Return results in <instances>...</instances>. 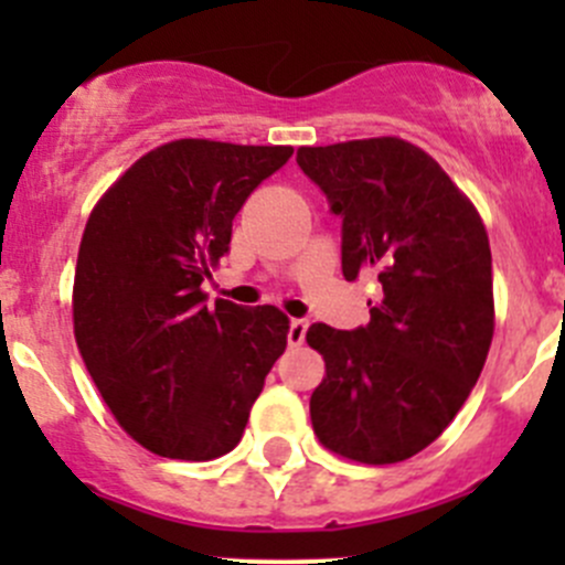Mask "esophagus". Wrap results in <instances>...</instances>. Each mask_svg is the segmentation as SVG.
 Instances as JSON below:
<instances>
[{
    "instance_id": "obj_1",
    "label": "esophagus",
    "mask_w": 565,
    "mask_h": 565,
    "mask_svg": "<svg viewBox=\"0 0 565 565\" xmlns=\"http://www.w3.org/2000/svg\"><path fill=\"white\" fill-rule=\"evenodd\" d=\"M306 330H309V322H306V319H292V322H289V333H287L289 344H292V347L303 344Z\"/></svg>"
}]
</instances>
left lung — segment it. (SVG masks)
Wrapping results in <instances>:
<instances>
[{"label":"left lung","mask_w":565,"mask_h":565,"mask_svg":"<svg viewBox=\"0 0 565 565\" xmlns=\"http://www.w3.org/2000/svg\"><path fill=\"white\" fill-rule=\"evenodd\" d=\"M298 167L341 215L347 281L369 273L383 287L366 328L306 333L324 361L311 424L339 457L404 461L446 431L487 363V226L440 163L398 136L300 147Z\"/></svg>","instance_id":"1"}]
</instances>
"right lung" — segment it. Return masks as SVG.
<instances>
[{
    "instance_id": "right-lung-1",
    "label": "right lung",
    "mask_w": 565,
    "mask_h": 565,
    "mask_svg": "<svg viewBox=\"0 0 565 565\" xmlns=\"http://www.w3.org/2000/svg\"><path fill=\"white\" fill-rule=\"evenodd\" d=\"M289 156L284 145L167 141L89 213L73 278V333L117 424L158 457L230 454L287 350L284 311L221 298L207 309L202 281L230 250L237 210Z\"/></svg>"
}]
</instances>
